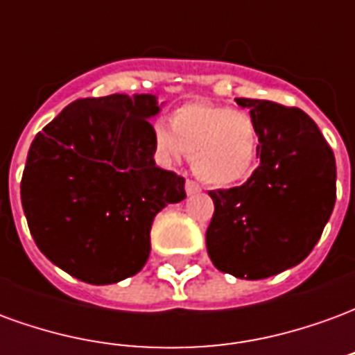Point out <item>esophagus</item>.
<instances>
[{"mask_svg": "<svg viewBox=\"0 0 355 355\" xmlns=\"http://www.w3.org/2000/svg\"><path fill=\"white\" fill-rule=\"evenodd\" d=\"M184 190H186V193H188V196H192V193L201 192L200 184H198V182H193V180H186Z\"/></svg>", "mask_w": 355, "mask_h": 355, "instance_id": "esophagus-1", "label": "esophagus"}]
</instances>
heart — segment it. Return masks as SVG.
Wrapping results in <instances>:
<instances>
[{
	"label": "heart",
	"instance_id": "1",
	"mask_svg": "<svg viewBox=\"0 0 355 355\" xmlns=\"http://www.w3.org/2000/svg\"><path fill=\"white\" fill-rule=\"evenodd\" d=\"M261 135L251 114L213 102H188L173 112L171 125H154V148L165 165L192 159L196 175L226 188L245 180L259 155Z\"/></svg>",
	"mask_w": 355,
	"mask_h": 355
}]
</instances>
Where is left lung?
I'll use <instances>...</instances> for the list:
<instances>
[{
	"label": "left lung",
	"mask_w": 355,
	"mask_h": 355,
	"mask_svg": "<svg viewBox=\"0 0 355 355\" xmlns=\"http://www.w3.org/2000/svg\"><path fill=\"white\" fill-rule=\"evenodd\" d=\"M236 102L257 121L261 163L245 184L209 192L215 213L205 241L220 272L264 279L300 264L320 241L336 200L335 155L302 110Z\"/></svg>",
	"instance_id": "8db88e82"
}]
</instances>
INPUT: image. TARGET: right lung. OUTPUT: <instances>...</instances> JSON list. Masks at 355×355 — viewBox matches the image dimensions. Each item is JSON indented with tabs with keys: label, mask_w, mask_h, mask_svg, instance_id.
I'll list each match as a JSON object with an SVG mask.
<instances>
[{
	"label": "right lung",
	"mask_w": 355,
	"mask_h": 355,
	"mask_svg": "<svg viewBox=\"0 0 355 355\" xmlns=\"http://www.w3.org/2000/svg\"><path fill=\"white\" fill-rule=\"evenodd\" d=\"M154 94L68 104L28 152L20 200L47 259L91 285L139 274L154 216L186 198L184 178L154 162Z\"/></svg>",
	"instance_id": "1"
}]
</instances>
